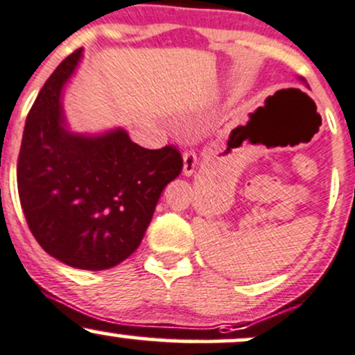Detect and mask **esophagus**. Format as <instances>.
<instances>
[{
	"label": "esophagus",
	"instance_id": "1",
	"mask_svg": "<svg viewBox=\"0 0 355 355\" xmlns=\"http://www.w3.org/2000/svg\"><path fill=\"white\" fill-rule=\"evenodd\" d=\"M197 166V153L193 150H187L184 153V175L190 177L196 171Z\"/></svg>",
	"mask_w": 355,
	"mask_h": 355
}]
</instances>
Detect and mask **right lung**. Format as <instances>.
Here are the masks:
<instances>
[{
    "label": "right lung",
    "instance_id": "obj_1",
    "mask_svg": "<svg viewBox=\"0 0 355 355\" xmlns=\"http://www.w3.org/2000/svg\"><path fill=\"white\" fill-rule=\"evenodd\" d=\"M79 57L76 50L53 70L30 109L18 155V196L45 252L72 268L101 271L138 249L184 158L173 145H136L123 130L97 138L70 135L60 91Z\"/></svg>",
    "mask_w": 355,
    "mask_h": 355
}]
</instances>
